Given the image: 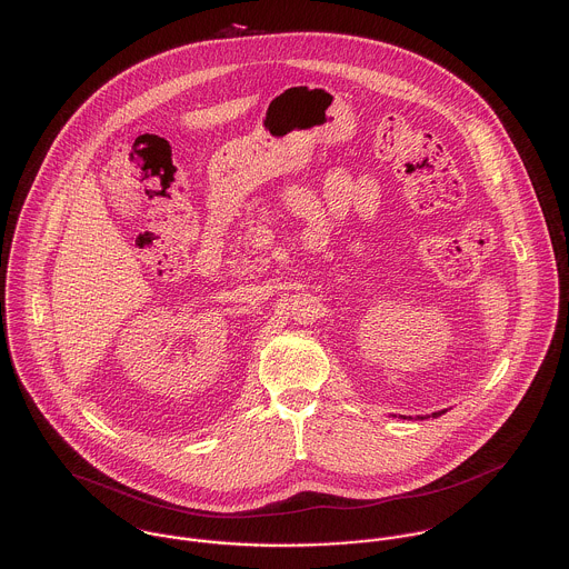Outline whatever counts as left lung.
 <instances>
[{
	"mask_svg": "<svg viewBox=\"0 0 569 569\" xmlns=\"http://www.w3.org/2000/svg\"><path fill=\"white\" fill-rule=\"evenodd\" d=\"M440 413H445V411H438V413H433V416H440ZM418 418H422V416H418Z\"/></svg>",
	"mask_w": 569,
	"mask_h": 569,
	"instance_id": "1",
	"label": "left lung"
}]
</instances>
